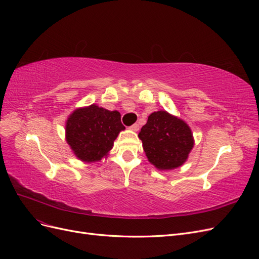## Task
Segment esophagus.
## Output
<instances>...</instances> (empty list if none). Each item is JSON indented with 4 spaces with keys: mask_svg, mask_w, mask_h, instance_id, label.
<instances>
[{
    "mask_svg": "<svg viewBox=\"0 0 259 259\" xmlns=\"http://www.w3.org/2000/svg\"><path fill=\"white\" fill-rule=\"evenodd\" d=\"M130 128H131L132 131H135V132H136V131H138V128H139V125H138V124H133Z\"/></svg>",
    "mask_w": 259,
    "mask_h": 259,
    "instance_id": "obj_1",
    "label": "esophagus"
}]
</instances>
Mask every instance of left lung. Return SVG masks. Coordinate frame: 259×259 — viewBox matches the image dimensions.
Instances as JSON below:
<instances>
[{
    "mask_svg": "<svg viewBox=\"0 0 259 259\" xmlns=\"http://www.w3.org/2000/svg\"><path fill=\"white\" fill-rule=\"evenodd\" d=\"M138 137L142 139L148 161L161 170L182 166L194 145L188 124L166 111L149 115Z\"/></svg>",
    "mask_w": 259,
    "mask_h": 259,
    "instance_id": "1",
    "label": "left lung"
}]
</instances>
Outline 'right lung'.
<instances>
[{
	"instance_id": "add662e5",
	"label": "right lung",
	"mask_w": 259,
	"mask_h": 259,
	"mask_svg": "<svg viewBox=\"0 0 259 259\" xmlns=\"http://www.w3.org/2000/svg\"><path fill=\"white\" fill-rule=\"evenodd\" d=\"M119 111L91 105L79 108L69 115L66 122V140L77 159L96 162L107 156L121 131Z\"/></svg>"
}]
</instances>
